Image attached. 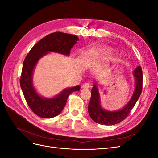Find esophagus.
Returning <instances> with one entry per match:
<instances>
[{"label": "esophagus", "mask_w": 158, "mask_h": 158, "mask_svg": "<svg viewBox=\"0 0 158 158\" xmlns=\"http://www.w3.org/2000/svg\"><path fill=\"white\" fill-rule=\"evenodd\" d=\"M89 87H90V85L88 83H84L82 86V88L84 89H88L89 88Z\"/></svg>", "instance_id": "esophagus-1"}]
</instances>
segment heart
I'll use <instances>...</instances> for the list:
<instances>
[{"label": "heart", "mask_w": 158, "mask_h": 158, "mask_svg": "<svg viewBox=\"0 0 158 158\" xmlns=\"http://www.w3.org/2000/svg\"><path fill=\"white\" fill-rule=\"evenodd\" d=\"M99 50H95V51H96V52H98V51H99ZM104 51H109L108 49H104Z\"/></svg>", "instance_id": "1"}]
</instances>
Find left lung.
<instances>
[{"label": "left lung", "instance_id": "left-lung-1", "mask_svg": "<svg viewBox=\"0 0 158 158\" xmlns=\"http://www.w3.org/2000/svg\"><path fill=\"white\" fill-rule=\"evenodd\" d=\"M135 76L136 88L130 102L123 109L117 111H108L100 106L99 94L96 84L92 89V96L88 105V113L92 120L102 125H114L123 121L128 116L132 109L135 106L142 91V70L138 66L134 71Z\"/></svg>", "mask_w": 158, "mask_h": 158}]
</instances>
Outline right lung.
Wrapping results in <instances>:
<instances>
[{"mask_svg": "<svg viewBox=\"0 0 158 158\" xmlns=\"http://www.w3.org/2000/svg\"><path fill=\"white\" fill-rule=\"evenodd\" d=\"M78 37L63 32H54L44 37L33 46L27 55L22 66L20 84L26 102L31 111L41 118H52L63 111L69 95L79 91V85L65 89L54 98L46 99L37 94L32 84V74L35 66L41 57L49 51L69 55Z\"/></svg>", "mask_w": 158, "mask_h": 158, "instance_id": "1", "label": "right lung"}]
</instances>
